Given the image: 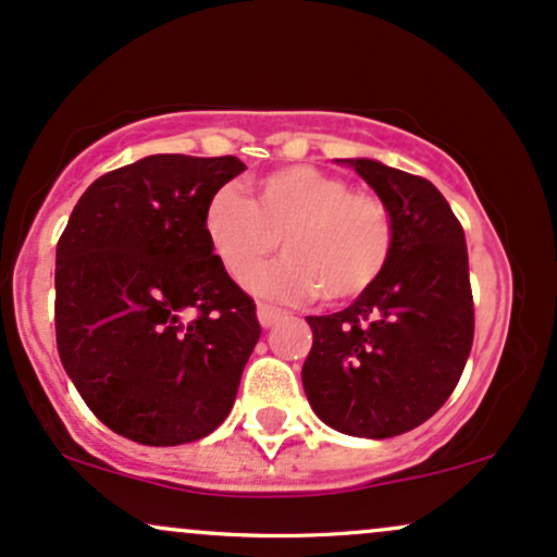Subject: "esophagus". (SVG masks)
<instances>
[{"instance_id": "obj_1", "label": "esophagus", "mask_w": 557, "mask_h": 557, "mask_svg": "<svg viewBox=\"0 0 557 557\" xmlns=\"http://www.w3.org/2000/svg\"><path fill=\"white\" fill-rule=\"evenodd\" d=\"M284 318V312L278 308H271V305H258V321L262 329H271L273 323H278Z\"/></svg>"}]
</instances>
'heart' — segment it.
<instances>
[{"label": "heart", "mask_w": 557, "mask_h": 557, "mask_svg": "<svg viewBox=\"0 0 557 557\" xmlns=\"http://www.w3.org/2000/svg\"><path fill=\"white\" fill-rule=\"evenodd\" d=\"M210 252L231 278L247 281L278 245L286 255L252 278L260 295L297 302L366 295L389 265L395 228L379 197L349 191L345 178L286 165L255 184V199L221 186L202 210Z\"/></svg>", "instance_id": "obj_1"}]
</instances>
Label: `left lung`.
I'll use <instances>...</instances> for the list:
<instances>
[{"instance_id": "8db88e82", "label": "left lung", "mask_w": 557, "mask_h": 557, "mask_svg": "<svg viewBox=\"0 0 557 557\" xmlns=\"http://www.w3.org/2000/svg\"><path fill=\"white\" fill-rule=\"evenodd\" d=\"M376 191L395 228L389 265L366 295L308 315L310 408L331 429L389 440L429 421L473 345L466 234L434 184L379 160H342Z\"/></svg>"}]
</instances>
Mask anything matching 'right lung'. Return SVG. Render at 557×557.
<instances>
[{"instance_id": "add662e5", "label": "right lung", "mask_w": 557, "mask_h": 557, "mask_svg": "<svg viewBox=\"0 0 557 557\" xmlns=\"http://www.w3.org/2000/svg\"><path fill=\"white\" fill-rule=\"evenodd\" d=\"M239 158L149 154L99 176L58 242L54 329L78 395L104 426L149 447L226 421L260 339L252 297L202 231Z\"/></svg>"}]
</instances>
